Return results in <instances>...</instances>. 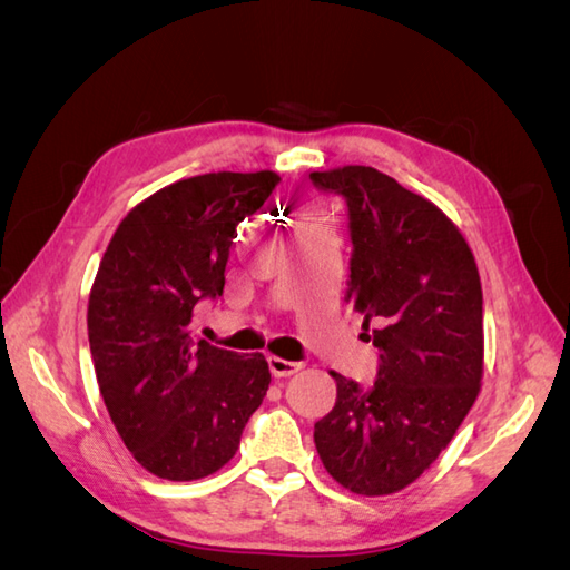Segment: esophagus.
<instances>
[{
    "instance_id": "1",
    "label": "esophagus",
    "mask_w": 570,
    "mask_h": 570,
    "mask_svg": "<svg viewBox=\"0 0 570 570\" xmlns=\"http://www.w3.org/2000/svg\"><path fill=\"white\" fill-rule=\"evenodd\" d=\"M268 368L275 377H289L302 371V364H297V361H285L281 356H268Z\"/></svg>"
}]
</instances>
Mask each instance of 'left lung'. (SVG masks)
Masks as SVG:
<instances>
[{
	"mask_svg": "<svg viewBox=\"0 0 570 570\" xmlns=\"http://www.w3.org/2000/svg\"><path fill=\"white\" fill-rule=\"evenodd\" d=\"M344 199L352 275L344 299L381 350L371 387L333 373L337 400L314 425L318 456L344 490L385 497L419 480L478 400L485 358L475 256L446 216L371 166L314 170Z\"/></svg>",
	"mask_w": 570,
	"mask_h": 570,
	"instance_id": "obj_1",
	"label": "left lung"
}]
</instances>
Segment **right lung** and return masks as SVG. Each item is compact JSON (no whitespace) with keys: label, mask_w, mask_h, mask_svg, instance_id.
<instances>
[{"label":"right lung","mask_w":570,"mask_h":570,"mask_svg":"<svg viewBox=\"0 0 570 570\" xmlns=\"http://www.w3.org/2000/svg\"><path fill=\"white\" fill-rule=\"evenodd\" d=\"M278 174H204L161 187L118 223L88 302L97 385L135 461L164 480H199L226 465L271 373L189 323L220 297L237 226L273 193Z\"/></svg>","instance_id":"1"}]
</instances>
